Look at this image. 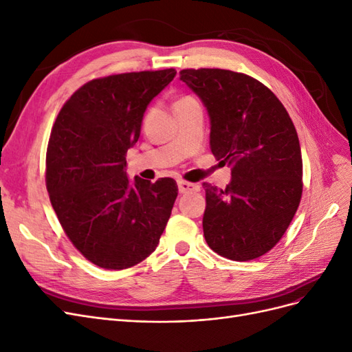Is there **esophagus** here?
I'll return each mask as SVG.
<instances>
[{"label": "esophagus", "instance_id": "1", "mask_svg": "<svg viewBox=\"0 0 352 352\" xmlns=\"http://www.w3.org/2000/svg\"><path fill=\"white\" fill-rule=\"evenodd\" d=\"M177 188H179V192L180 194H188V192H192V190H198L199 189V186L197 184L185 182V180H179Z\"/></svg>", "mask_w": 352, "mask_h": 352}]
</instances>
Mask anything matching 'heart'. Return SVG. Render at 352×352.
Returning a JSON list of instances; mask_svg holds the SVG:
<instances>
[{"label": "heart", "mask_w": 352, "mask_h": 352, "mask_svg": "<svg viewBox=\"0 0 352 352\" xmlns=\"http://www.w3.org/2000/svg\"><path fill=\"white\" fill-rule=\"evenodd\" d=\"M189 102H198L194 97H190V95H185V97H180L177 101H176V104H175V107L176 105H184V104H189Z\"/></svg>", "instance_id": "heart-1"}]
</instances>
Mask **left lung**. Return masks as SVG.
<instances>
[{
	"label": "left lung",
	"mask_w": 352,
	"mask_h": 352,
	"mask_svg": "<svg viewBox=\"0 0 352 352\" xmlns=\"http://www.w3.org/2000/svg\"><path fill=\"white\" fill-rule=\"evenodd\" d=\"M180 80L210 116V148L232 166L225 189L204 182L208 247L233 261L258 258L280 241L302 194L295 126L278 97L248 74L185 69Z\"/></svg>",
	"instance_id": "obj_1"
}]
</instances>
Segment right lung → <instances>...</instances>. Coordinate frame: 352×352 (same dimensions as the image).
I'll return each mask as SVG.
<instances>
[{
	"instance_id": "right-lung-1",
	"label": "right lung",
	"mask_w": 352,
	"mask_h": 352,
	"mask_svg": "<svg viewBox=\"0 0 352 352\" xmlns=\"http://www.w3.org/2000/svg\"><path fill=\"white\" fill-rule=\"evenodd\" d=\"M175 69L132 72L85 83L52 126L45 182L60 225L98 267L122 270L155 251L177 197L176 180L126 176V153L148 104Z\"/></svg>"
}]
</instances>
